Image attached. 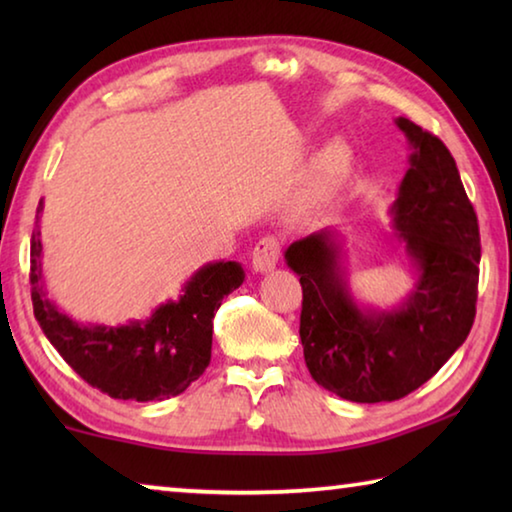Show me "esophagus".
I'll use <instances>...</instances> for the list:
<instances>
[{"label": "esophagus", "mask_w": 512, "mask_h": 512, "mask_svg": "<svg viewBox=\"0 0 512 512\" xmlns=\"http://www.w3.org/2000/svg\"><path fill=\"white\" fill-rule=\"evenodd\" d=\"M280 255H282V239L275 235L262 237L257 241V246L253 250L255 271H259V273L271 271V268H275L277 262H280Z\"/></svg>", "instance_id": "1"}]
</instances>
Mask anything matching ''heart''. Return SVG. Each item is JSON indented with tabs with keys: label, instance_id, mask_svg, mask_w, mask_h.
I'll list each match as a JSON object with an SVG mask.
<instances>
[{
	"label": "heart",
	"instance_id": "heart-1",
	"mask_svg": "<svg viewBox=\"0 0 512 512\" xmlns=\"http://www.w3.org/2000/svg\"><path fill=\"white\" fill-rule=\"evenodd\" d=\"M348 164H350V155L348 151L343 149V146H329L323 153H320V158L316 160V167H314V178L320 187H332L334 183H339V180L348 173Z\"/></svg>",
	"mask_w": 512,
	"mask_h": 512
}]
</instances>
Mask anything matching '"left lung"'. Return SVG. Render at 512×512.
Returning <instances> with one entry per match:
<instances>
[{
	"label": "left lung",
	"mask_w": 512,
	"mask_h": 512,
	"mask_svg": "<svg viewBox=\"0 0 512 512\" xmlns=\"http://www.w3.org/2000/svg\"><path fill=\"white\" fill-rule=\"evenodd\" d=\"M395 124L413 146L391 207L418 268L409 298L391 311L361 309L329 230L293 241L284 253L302 284L300 341L311 377L361 404L395 402L436 375L470 334L479 293V221L452 153L411 119Z\"/></svg>",
	"instance_id": "1"
}]
</instances>
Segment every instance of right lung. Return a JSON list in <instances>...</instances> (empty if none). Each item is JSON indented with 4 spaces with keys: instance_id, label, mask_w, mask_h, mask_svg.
Returning a JSON list of instances; mask_svg holds the SVG:
<instances>
[{
    "instance_id": "right-lung-1",
    "label": "right lung",
    "mask_w": 512,
    "mask_h": 512,
    "mask_svg": "<svg viewBox=\"0 0 512 512\" xmlns=\"http://www.w3.org/2000/svg\"><path fill=\"white\" fill-rule=\"evenodd\" d=\"M40 210L31 235L33 314L49 343L76 375L115 400H169L203 375L212 357V320L221 300L241 287L244 268L214 262L189 277L183 296L146 320L128 325H81L47 298L42 280Z\"/></svg>"
}]
</instances>
